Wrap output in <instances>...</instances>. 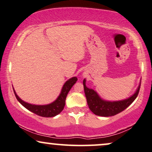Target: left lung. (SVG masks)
<instances>
[{"label": "left lung", "mask_w": 152, "mask_h": 152, "mask_svg": "<svg viewBox=\"0 0 152 152\" xmlns=\"http://www.w3.org/2000/svg\"><path fill=\"white\" fill-rule=\"evenodd\" d=\"M83 83L84 92L87 99V103L90 111L97 116L108 117L114 116L121 112L133 102L139 93L141 82L140 83L137 90L133 95L127 99L118 101H108L101 98L100 96L95 90L86 86V78L83 81Z\"/></svg>", "instance_id": "obj_1"}]
</instances>
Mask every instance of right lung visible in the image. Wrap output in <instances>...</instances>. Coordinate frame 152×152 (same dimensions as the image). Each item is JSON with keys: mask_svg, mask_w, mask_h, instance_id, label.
Here are the masks:
<instances>
[{"mask_svg": "<svg viewBox=\"0 0 152 152\" xmlns=\"http://www.w3.org/2000/svg\"><path fill=\"white\" fill-rule=\"evenodd\" d=\"M77 80L78 79L76 77H72L68 80H66L63 86L61 93L57 97V98L52 103L45 105L32 104L26 102L20 98V97L17 95L14 88H13V90H14V93L16 96L17 100L20 102V103L22 106H24L28 110L40 116L54 117L59 114L63 110L65 106V100H66L67 94L69 92L72 86L76 83Z\"/></svg>", "mask_w": 152, "mask_h": 152, "instance_id": "add662e5", "label": "right lung"}]
</instances>
